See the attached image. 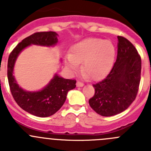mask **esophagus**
<instances>
[{"label":"esophagus","mask_w":151,"mask_h":151,"mask_svg":"<svg viewBox=\"0 0 151 151\" xmlns=\"http://www.w3.org/2000/svg\"><path fill=\"white\" fill-rule=\"evenodd\" d=\"M83 86V83L82 82H80V81H77V87H82Z\"/></svg>","instance_id":"1"}]
</instances>
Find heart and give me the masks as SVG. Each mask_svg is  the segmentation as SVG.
<instances>
[{
    "label": "heart",
    "instance_id": "heart-1",
    "mask_svg": "<svg viewBox=\"0 0 151 151\" xmlns=\"http://www.w3.org/2000/svg\"><path fill=\"white\" fill-rule=\"evenodd\" d=\"M115 49L110 41L87 38L74 45L66 56L67 65L77 69L83 63V71L91 80H100L109 73L113 65Z\"/></svg>",
    "mask_w": 151,
    "mask_h": 151
}]
</instances>
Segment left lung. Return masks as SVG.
Segmentation results:
<instances>
[{
  "label": "left lung",
  "instance_id": "left-lung-1",
  "mask_svg": "<svg viewBox=\"0 0 151 151\" xmlns=\"http://www.w3.org/2000/svg\"><path fill=\"white\" fill-rule=\"evenodd\" d=\"M142 60L128 39L118 36L117 59L110 72L93 84L95 95L88 101L92 109L102 116H112L127 109L136 99L141 80Z\"/></svg>",
  "mask_w": 151,
  "mask_h": 151
}]
</instances>
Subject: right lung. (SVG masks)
I'll list each match as a JSON object with an SVG mask.
<instances>
[{
  "mask_svg": "<svg viewBox=\"0 0 151 151\" xmlns=\"http://www.w3.org/2000/svg\"><path fill=\"white\" fill-rule=\"evenodd\" d=\"M55 32H37L25 38L17 45L9 56L7 77L9 89L14 100L26 112L38 117H48L56 113L63 106L68 91L76 87V80H68L56 75L50 83L36 92L25 91L18 86L12 75L14 64L21 51L31 44L51 46L57 42Z\"/></svg>",
  "mask_w": 151,
  "mask_h": 151,
  "instance_id": "right-lung-1",
  "label": "right lung"
}]
</instances>
